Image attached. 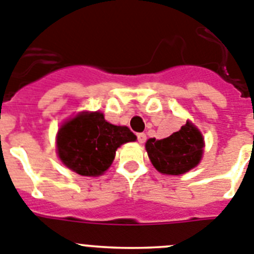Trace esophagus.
Instances as JSON below:
<instances>
[{
	"label": "esophagus",
	"mask_w": 254,
	"mask_h": 254,
	"mask_svg": "<svg viewBox=\"0 0 254 254\" xmlns=\"http://www.w3.org/2000/svg\"><path fill=\"white\" fill-rule=\"evenodd\" d=\"M136 139H138L139 143H144L145 139H147V135H145L144 132H138V134H136Z\"/></svg>",
	"instance_id": "obj_1"
}]
</instances>
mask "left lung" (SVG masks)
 I'll list each match as a JSON object with an SVG mask.
<instances>
[{
  "label": "left lung",
  "instance_id": "left-lung-1",
  "mask_svg": "<svg viewBox=\"0 0 254 254\" xmlns=\"http://www.w3.org/2000/svg\"><path fill=\"white\" fill-rule=\"evenodd\" d=\"M145 149L155 170L166 175H182L198 164L204 150V139L201 132L187 122L172 135L149 139Z\"/></svg>",
  "mask_w": 254,
  "mask_h": 254
}]
</instances>
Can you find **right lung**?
<instances>
[{
    "label": "right lung",
    "instance_id": "add662e5",
    "mask_svg": "<svg viewBox=\"0 0 254 254\" xmlns=\"http://www.w3.org/2000/svg\"><path fill=\"white\" fill-rule=\"evenodd\" d=\"M136 136L127 127H116L101 113H84L59 129L57 148L61 161L81 176H99L111 166L122 144Z\"/></svg>",
    "mask_w": 254,
    "mask_h": 254
}]
</instances>
